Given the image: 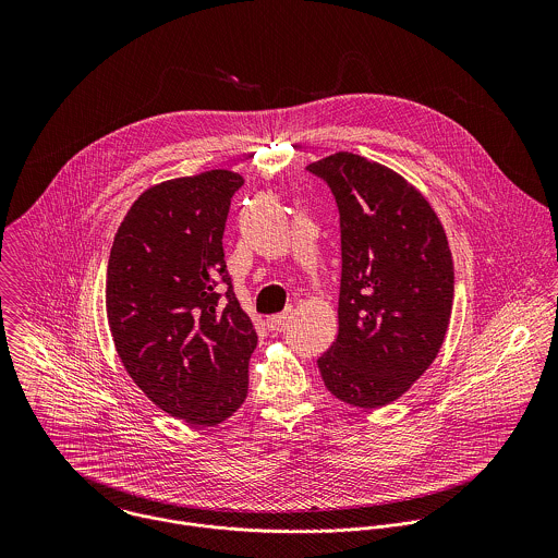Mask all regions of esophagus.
<instances>
[{
	"instance_id": "esophagus-1",
	"label": "esophagus",
	"mask_w": 558,
	"mask_h": 558,
	"mask_svg": "<svg viewBox=\"0 0 558 558\" xmlns=\"http://www.w3.org/2000/svg\"><path fill=\"white\" fill-rule=\"evenodd\" d=\"M290 314H292V312H290V310H286V312H281V314L268 316V318H266V326H268L270 330H279V328L283 326V322L290 318Z\"/></svg>"
}]
</instances>
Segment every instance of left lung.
Wrapping results in <instances>:
<instances>
[{"instance_id": "8db88e82", "label": "left lung", "mask_w": 558, "mask_h": 558, "mask_svg": "<svg viewBox=\"0 0 558 558\" xmlns=\"http://www.w3.org/2000/svg\"><path fill=\"white\" fill-rule=\"evenodd\" d=\"M339 208V335L318 359L326 389L359 408L401 398L436 359L453 307V259L429 202L352 153L307 165Z\"/></svg>"}]
</instances>
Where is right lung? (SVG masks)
<instances>
[{
	"instance_id": "obj_1",
	"label": "right lung",
	"mask_w": 558,
	"mask_h": 558,
	"mask_svg": "<svg viewBox=\"0 0 558 558\" xmlns=\"http://www.w3.org/2000/svg\"><path fill=\"white\" fill-rule=\"evenodd\" d=\"M242 175L210 169L144 191L113 239L107 319L135 385L197 427L246 398L257 345L226 266L223 232Z\"/></svg>"
}]
</instances>
